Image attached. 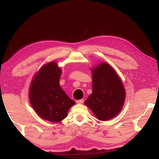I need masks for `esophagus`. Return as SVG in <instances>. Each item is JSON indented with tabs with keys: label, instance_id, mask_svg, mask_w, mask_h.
Listing matches in <instances>:
<instances>
[{
	"label": "esophagus",
	"instance_id": "esophagus-1",
	"mask_svg": "<svg viewBox=\"0 0 159 159\" xmlns=\"http://www.w3.org/2000/svg\"><path fill=\"white\" fill-rule=\"evenodd\" d=\"M76 102L78 104H81V103H83L84 102V100L83 99H79V100H77Z\"/></svg>",
	"mask_w": 159,
	"mask_h": 159
}]
</instances>
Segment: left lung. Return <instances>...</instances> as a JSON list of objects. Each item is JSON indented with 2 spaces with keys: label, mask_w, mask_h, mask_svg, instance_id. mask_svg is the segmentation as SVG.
I'll return each mask as SVG.
<instances>
[{
  "label": "left lung",
  "mask_w": 159,
  "mask_h": 159,
  "mask_svg": "<svg viewBox=\"0 0 159 159\" xmlns=\"http://www.w3.org/2000/svg\"><path fill=\"white\" fill-rule=\"evenodd\" d=\"M93 92L85 101L97 119L109 120L116 116L123 107L125 89L120 77L107 63L93 69Z\"/></svg>",
  "instance_id": "8db88e82"
}]
</instances>
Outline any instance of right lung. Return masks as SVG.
<instances>
[{"mask_svg": "<svg viewBox=\"0 0 159 159\" xmlns=\"http://www.w3.org/2000/svg\"><path fill=\"white\" fill-rule=\"evenodd\" d=\"M61 72L55 62L46 64L35 75L30 89L31 106L42 118L52 122L64 120L75 104L60 86Z\"/></svg>", "mask_w": 159, "mask_h": 159, "instance_id": "add662e5", "label": "right lung"}]
</instances>
